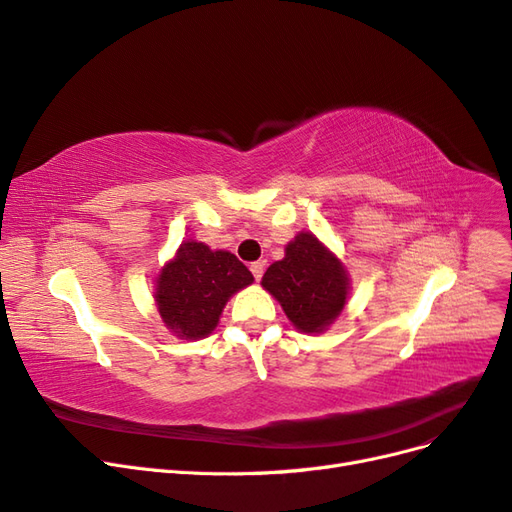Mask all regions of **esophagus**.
I'll return each instance as SVG.
<instances>
[{
  "label": "esophagus",
  "mask_w": 512,
  "mask_h": 512,
  "mask_svg": "<svg viewBox=\"0 0 512 512\" xmlns=\"http://www.w3.org/2000/svg\"><path fill=\"white\" fill-rule=\"evenodd\" d=\"M250 271H252V275L256 277V282L260 280V277H262V273H265V262H252V265H250Z\"/></svg>",
  "instance_id": "obj_1"
}]
</instances>
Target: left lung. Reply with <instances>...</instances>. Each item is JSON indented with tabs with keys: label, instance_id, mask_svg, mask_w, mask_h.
<instances>
[{
	"label": "left lung",
	"instance_id": "1",
	"mask_svg": "<svg viewBox=\"0 0 512 512\" xmlns=\"http://www.w3.org/2000/svg\"><path fill=\"white\" fill-rule=\"evenodd\" d=\"M262 288L280 301L284 314L301 333L327 331L342 314L350 277L327 245L312 232H299L282 260L262 275Z\"/></svg>",
	"mask_w": 512,
	"mask_h": 512
}]
</instances>
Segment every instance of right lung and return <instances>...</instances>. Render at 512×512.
Instances as JSON below:
<instances>
[{"label":"right lung","instance_id":"obj_1","mask_svg":"<svg viewBox=\"0 0 512 512\" xmlns=\"http://www.w3.org/2000/svg\"><path fill=\"white\" fill-rule=\"evenodd\" d=\"M252 282L254 275L235 254L188 239L156 277L153 299L177 337L203 339L218 327L232 294Z\"/></svg>","mask_w":512,"mask_h":512}]
</instances>
